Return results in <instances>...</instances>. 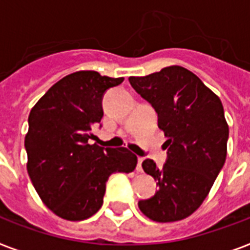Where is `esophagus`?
<instances>
[{
	"label": "esophagus",
	"instance_id": "obj_1",
	"mask_svg": "<svg viewBox=\"0 0 250 250\" xmlns=\"http://www.w3.org/2000/svg\"><path fill=\"white\" fill-rule=\"evenodd\" d=\"M143 161H144V158H137V166H136V171L137 172H141L143 171V167H141V164H143Z\"/></svg>",
	"mask_w": 250,
	"mask_h": 250
}]
</instances>
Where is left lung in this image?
Listing matches in <instances>:
<instances>
[{
    "label": "left lung",
    "instance_id": "left-lung-1",
    "mask_svg": "<svg viewBox=\"0 0 250 250\" xmlns=\"http://www.w3.org/2000/svg\"><path fill=\"white\" fill-rule=\"evenodd\" d=\"M132 88L154 107L167 137V160L158 168L145 160L143 168L157 180V190L139 201L154 222H176L200 208L227 156L229 125L217 94L182 66L146 76H131Z\"/></svg>",
    "mask_w": 250,
    "mask_h": 250
}]
</instances>
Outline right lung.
<instances>
[{"mask_svg":"<svg viewBox=\"0 0 250 250\" xmlns=\"http://www.w3.org/2000/svg\"><path fill=\"white\" fill-rule=\"evenodd\" d=\"M123 78L78 71L57 82L28 117L27 171L45 205L67 221H84L100 210L106 182L114 172L135 170L127 148L90 144L92 127L104 117L102 97Z\"/></svg>","mask_w":250,"mask_h":250,"instance_id":"right-lung-1","label":"right lung"}]
</instances>
